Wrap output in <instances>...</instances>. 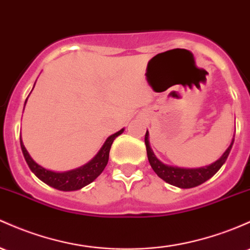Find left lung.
<instances>
[{"instance_id":"left-lung-1","label":"left lung","mask_w":250,"mask_h":250,"mask_svg":"<svg viewBox=\"0 0 250 250\" xmlns=\"http://www.w3.org/2000/svg\"><path fill=\"white\" fill-rule=\"evenodd\" d=\"M145 144H146L148 161H149L153 171L161 179L165 180L166 183L171 184V185L177 186V188H191L205 183L211 177H213V175L217 173L218 169L223 166V164L226 163V160L228 159V155H229L230 150H231L232 144H234V139H232L231 144L228 147V149L223 153V155L217 161H215V163L211 164L209 166L199 167V168H180V167L167 166L165 164L161 163L160 160H158L154 153H153V150L149 147L148 131H146V135H145Z\"/></svg>"}]
</instances>
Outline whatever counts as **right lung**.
<instances>
[{"instance_id":"right-lung-1","label":"right lung","mask_w":250,"mask_h":250,"mask_svg":"<svg viewBox=\"0 0 250 250\" xmlns=\"http://www.w3.org/2000/svg\"><path fill=\"white\" fill-rule=\"evenodd\" d=\"M123 130L125 129H121L117 131V133L109 136V138L105 140V142H104L102 148L100 149V152H98L97 154L95 155V158L92 159V160H90L89 163L85 164L84 166L79 167V168L72 169V171L68 172H62V173L48 171V169L38 165L31 156H29L28 152H27L26 148H24L22 140L21 139L20 145L27 165L29 166L31 171L37 175L40 180H42L43 183L52 186V188H57V190L76 191L84 188V186H86L87 184L92 183L98 175L102 173L103 169L105 168L106 164H108L109 152H110L112 142H114V140L116 139L117 136L123 133Z\"/></svg>"}]
</instances>
